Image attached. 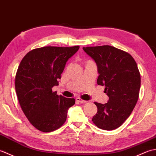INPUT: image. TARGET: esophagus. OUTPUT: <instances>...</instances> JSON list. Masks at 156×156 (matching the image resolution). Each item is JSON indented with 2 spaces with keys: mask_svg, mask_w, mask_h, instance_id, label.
I'll return each instance as SVG.
<instances>
[{
  "mask_svg": "<svg viewBox=\"0 0 156 156\" xmlns=\"http://www.w3.org/2000/svg\"><path fill=\"white\" fill-rule=\"evenodd\" d=\"M76 101H77V102H81V103H86V102H87V101H84V100H82V98H76Z\"/></svg>",
  "mask_w": 156,
  "mask_h": 156,
  "instance_id": "1",
  "label": "esophagus"
}]
</instances>
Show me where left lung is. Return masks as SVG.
<instances>
[{
    "label": "left lung",
    "instance_id": "obj_1",
    "mask_svg": "<svg viewBox=\"0 0 156 156\" xmlns=\"http://www.w3.org/2000/svg\"><path fill=\"white\" fill-rule=\"evenodd\" d=\"M97 63L98 85L105 86L109 98L105 105L94 102L98 111L92 121L104 130H114L126 121L136 105L140 94L141 76L133 58L111 45L83 48Z\"/></svg>",
    "mask_w": 156,
    "mask_h": 156
}]
</instances>
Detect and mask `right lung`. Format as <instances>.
<instances>
[{"mask_svg":"<svg viewBox=\"0 0 156 156\" xmlns=\"http://www.w3.org/2000/svg\"><path fill=\"white\" fill-rule=\"evenodd\" d=\"M80 46L46 47L29 51L20 63L15 76V90L20 106L30 123L42 132H51L63 125L74 98L52 91L66 62Z\"/></svg>","mask_w":156,"mask_h":156,"instance_id":"right-lung-1","label":"right lung"}]
</instances>
